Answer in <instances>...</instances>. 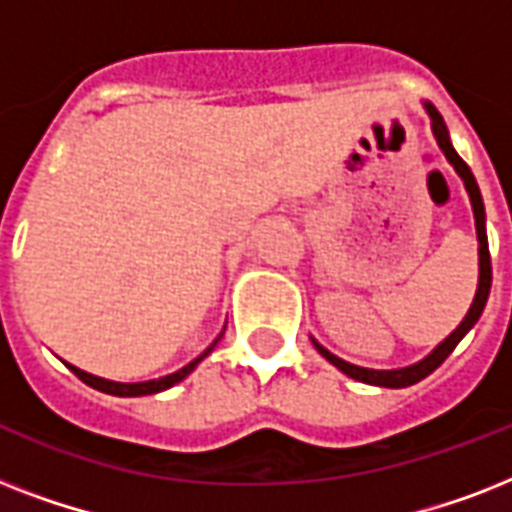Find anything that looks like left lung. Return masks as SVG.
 Listing matches in <instances>:
<instances>
[{"label":"left lung","instance_id":"1","mask_svg":"<svg viewBox=\"0 0 512 512\" xmlns=\"http://www.w3.org/2000/svg\"><path fill=\"white\" fill-rule=\"evenodd\" d=\"M422 108L428 111L430 116V130H433V138H436L438 148H441V154L446 156V162L452 164L454 172L460 175V180L465 183V191L470 196V207H473V220H476V239H478V287H476V297H473V303H470L468 313H465V319L457 324L452 335L444 337V340L438 342L436 348L430 350L428 356L420 358V361H414L409 366H398V369H369V366H358L350 364L345 358L335 356L332 350H327L321 345L316 337H311L313 348L319 350L321 356L327 358L329 364L337 366L342 374H348L353 380L366 382V385H377V388H409L414 382L425 380L430 372H436L438 366L444 364L446 356L457 348V342L462 337L468 335L470 329L476 327V321L481 319V313L486 308V300H489V289H492V257H489V239H486V209H484V199H481V191H478V183L470 167L460 159V154L454 151L452 138H449V130H446L444 116L438 114V108L428 100H422Z\"/></svg>","mask_w":512,"mask_h":512}]
</instances>
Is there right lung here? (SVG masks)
<instances>
[{"label":"right lung","mask_w":512,"mask_h":512,"mask_svg":"<svg viewBox=\"0 0 512 512\" xmlns=\"http://www.w3.org/2000/svg\"><path fill=\"white\" fill-rule=\"evenodd\" d=\"M223 332H225V327H223ZM223 332H220V335L215 337V342H212V345H209V348L204 350V353H199V356L193 358L191 364H185L183 369H177V372H172V374H164V377H159V380L116 382V380H106V377H98V374L84 372V369H79V366H74V364H66V366H68V369H71V372L76 374V377H79V380L87 382L90 388L100 390V393H108V396H122V398L151 396V393H162V390L172 388V385H177V382H183L185 377H188V374H191L193 369H196V366H199L201 361H204V358L209 356V353H212V350H215V345H217V342H220Z\"/></svg>","instance_id":"1"}]
</instances>
